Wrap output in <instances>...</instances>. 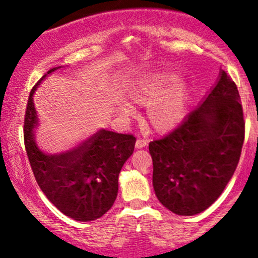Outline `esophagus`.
Returning a JSON list of instances; mask_svg holds the SVG:
<instances>
[{
  "instance_id": "obj_1",
  "label": "esophagus",
  "mask_w": 258,
  "mask_h": 258,
  "mask_svg": "<svg viewBox=\"0 0 258 258\" xmlns=\"http://www.w3.org/2000/svg\"><path fill=\"white\" fill-rule=\"evenodd\" d=\"M148 145V141L146 139H137L136 148H144Z\"/></svg>"
}]
</instances>
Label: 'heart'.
Segmentation results:
<instances>
[{
	"label": "heart",
	"mask_w": 258,
	"mask_h": 258,
	"mask_svg": "<svg viewBox=\"0 0 258 258\" xmlns=\"http://www.w3.org/2000/svg\"><path fill=\"white\" fill-rule=\"evenodd\" d=\"M175 82V76L166 74H156L137 81L130 88V97L137 103L148 105L147 118L151 126L157 131H166L178 123L183 114V90L177 86L170 90ZM126 114L134 112L128 103L122 105Z\"/></svg>",
	"instance_id": "obj_1"
}]
</instances>
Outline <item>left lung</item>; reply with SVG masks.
I'll return each instance as SVG.
<instances>
[{
    "label": "left lung",
    "instance_id": "8db88e82",
    "mask_svg": "<svg viewBox=\"0 0 258 258\" xmlns=\"http://www.w3.org/2000/svg\"><path fill=\"white\" fill-rule=\"evenodd\" d=\"M243 141L240 93L221 71L204 102L177 128L148 145L158 201L179 216L209 209L235 173Z\"/></svg>",
    "mask_w": 258,
    "mask_h": 258
}]
</instances>
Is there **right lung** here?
I'll use <instances>...</instances> for the list:
<instances>
[{"instance_id": "add662e5", "label": "right lung", "mask_w": 258, "mask_h": 258, "mask_svg": "<svg viewBox=\"0 0 258 258\" xmlns=\"http://www.w3.org/2000/svg\"><path fill=\"white\" fill-rule=\"evenodd\" d=\"M51 69L31 90L26 107L23 139L36 181L46 197L63 215L76 221H93L105 215L117 197L118 175L134 153V135L101 128L77 147L58 155H47L35 141L38 118L33 93Z\"/></svg>"}]
</instances>
